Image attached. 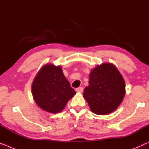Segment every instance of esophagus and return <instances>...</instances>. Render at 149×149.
Listing matches in <instances>:
<instances>
[{"label":"esophagus","instance_id":"1","mask_svg":"<svg viewBox=\"0 0 149 149\" xmlns=\"http://www.w3.org/2000/svg\"><path fill=\"white\" fill-rule=\"evenodd\" d=\"M83 90H84V88H83L82 87H79L75 89L76 92H77V93H81L83 91Z\"/></svg>","mask_w":149,"mask_h":149}]
</instances>
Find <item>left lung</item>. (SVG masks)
<instances>
[{
    "mask_svg": "<svg viewBox=\"0 0 149 149\" xmlns=\"http://www.w3.org/2000/svg\"><path fill=\"white\" fill-rule=\"evenodd\" d=\"M125 93V81L120 72L115 65L105 63L91 72L89 85L85 88L84 97L93 113L105 115L119 107Z\"/></svg>",
    "mask_w": 149,
    "mask_h": 149,
    "instance_id": "obj_1",
    "label": "left lung"
}]
</instances>
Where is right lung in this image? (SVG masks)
<instances>
[{
	"instance_id": "add662e5",
	"label": "right lung",
	"mask_w": 149,
	"mask_h": 149,
	"mask_svg": "<svg viewBox=\"0 0 149 149\" xmlns=\"http://www.w3.org/2000/svg\"><path fill=\"white\" fill-rule=\"evenodd\" d=\"M35 102L47 112L58 113L75 94L65 77L62 68L46 64L37 73L32 84Z\"/></svg>"
}]
</instances>
